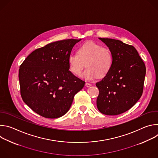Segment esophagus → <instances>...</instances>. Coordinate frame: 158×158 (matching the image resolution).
<instances>
[{"instance_id":"1","label":"esophagus","mask_w":158,"mask_h":158,"mask_svg":"<svg viewBox=\"0 0 158 158\" xmlns=\"http://www.w3.org/2000/svg\"><path fill=\"white\" fill-rule=\"evenodd\" d=\"M85 85L86 87H90V86H91V84H90V83H88V82H85Z\"/></svg>"}]
</instances>
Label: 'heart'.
Here are the masks:
<instances>
[{"mask_svg":"<svg viewBox=\"0 0 158 158\" xmlns=\"http://www.w3.org/2000/svg\"><path fill=\"white\" fill-rule=\"evenodd\" d=\"M113 60V55L109 49L89 41L79 48L77 54L69 56L67 64L71 73L77 76L81 74L85 65L87 68L81 76L85 80L91 81L106 76L112 68Z\"/></svg>","mask_w":158,"mask_h":158,"instance_id":"obj_1","label":"heart"}]
</instances>
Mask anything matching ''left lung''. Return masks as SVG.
<instances>
[{
	"instance_id": "8db88e82",
	"label": "left lung",
	"mask_w": 158,
	"mask_h": 158,
	"mask_svg": "<svg viewBox=\"0 0 158 158\" xmlns=\"http://www.w3.org/2000/svg\"><path fill=\"white\" fill-rule=\"evenodd\" d=\"M113 55L109 73L96 84L99 94L97 107L102 114L115 116L131 109L143 94L145 64L134 47L121 40L99 38Z\"/></svg>"
}]
</instances>
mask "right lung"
Instances as JSON below:
<instances>
[{
	"instance_id": "obj_1",
	"label": "right lung",
	"mask_w": 158,
	"mask_h": 158,
	"mask_svg": "<svg viewBox=\"0 0 158 158\" xmlns=\"http://www.w3.org/2000/svg\"><path fill=\"white\" fill-rule=\"evenodd\" d=\"M81 39H65L47 44L30 54L19 71L20 94L37 114L54 119L70 109L85 82L69 70L67 58Z\"/></svg>"
}]
</instances>
